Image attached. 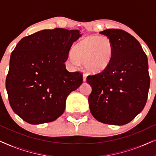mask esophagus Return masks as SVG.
<instances>
[{"instance_id": "obj_1", "label": "esophagus", "mask_w": 156, "mask_h": 156, "mask_svg": "<svg viewBox=\"0 0 156 156\" xmlns=\"http://www.w3.org/2000/svg\"><path fill=\"white\" fill-rule=\"evenodd\" d=\"M87 74H83V82H86V80H87Z\"/></svg>"}]
</instances>
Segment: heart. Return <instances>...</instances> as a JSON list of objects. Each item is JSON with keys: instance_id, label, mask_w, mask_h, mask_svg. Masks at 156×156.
Listing matches in <instances>:
<instances>
[{"instance_id": "1", "label": "heart", "mask_w": 156, "mask_h": 156, "mask_svg": "<svg viewBox=\"0 0 156 156\" xmlns=\"http://www.w3.org/2000/svg\"><path fill=\"white\" fill-rule=\"evenodd\" d=\"M114 54V47L109 38L106 36H87L74 46L68 61L74 68L84 63L87 71L98 74L107 69Z\"/></svg>"}]
</instances>
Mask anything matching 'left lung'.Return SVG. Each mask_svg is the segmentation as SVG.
<instances>
[{
  "mask_svg": "<svg viewBox=\"0 0 156 156\" xmlns=\"http://www.w3.org/2000/svg\"><path fill=\"white\" fill-rule=\"evenodd\" d=\"M114 47L112 61L101 73L87 76L92 91L91 114L100 122L122 126L144 109L150 87L146 55L135 37L118 29L100 32Z\"/></svg>",
  "mask_w": 156,
  "mask_h": 156,
  "instance_id": "8db88e82",
  "label": "left lung"
}]
</instances>
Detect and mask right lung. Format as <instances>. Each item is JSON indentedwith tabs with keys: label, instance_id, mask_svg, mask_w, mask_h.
Returning <instances> with one entry per match:
<instances>
[{
	"label": "right lung",
	"instance_id": "right-lung-1",
	"mask_svg": "<svg viewBox=\"0 0 156 156\" xmlns=\"http://www.w3.org/2000/svg\"><path fill=\"white\" fill-rule=\"evenodd\" d=\"M78 30L55 28L23 37L10 58L5 81L12 109L30 124L53 121L65 112L67 96L82 84V74L65 62Z\"/></svg>",
	"mask_w": 156,
	"mask_h": 156
}]
</instances>
